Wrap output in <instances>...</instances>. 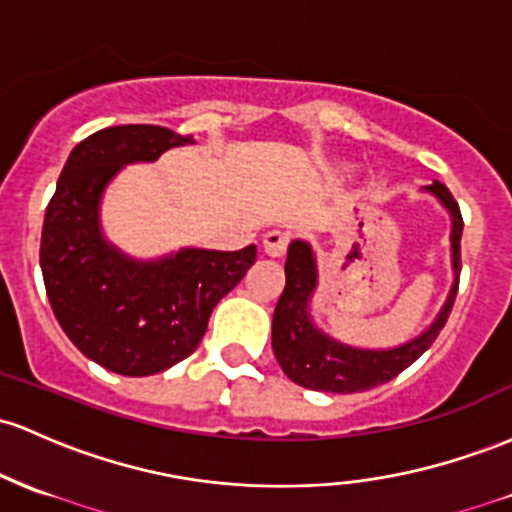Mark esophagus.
I'll list each match as a JSON object with an SVG mask.
<instances>
[{"mask_svg":"<svg viewBox=\"0 0 512 512\" xmlns=\"http://www.w3.org/2000/svg\"><path fill=\"white\" fill-rule=\"evenodd\" d=\"M289 233H282V230H269V233L262 238V250L267 252L269 257H282L289 247Z\"/></svg>","mask_w":512,"mask_h":512,"instance_id":"obj_1","label":"esophagus"}]
</instances>
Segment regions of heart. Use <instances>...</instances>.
<instances>
[{"mask_svg": "<svg viewBox=\"0 0 512 512\" xmlns=\"http://www.w3.org/2000/svg\"><path fill=\"white\" fill-rule=\"evenodd\" d=\"M340 170H347V167H345V165H342V167H340Z\"/></svg>", "mask_w": 512, "mask_h": 512, "instance_id": "obj_1", "label": "heart"}]
</instances>
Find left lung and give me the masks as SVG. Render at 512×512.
Instances as JSON below:
<instances>
[{
  "label": "left lung",
  "mask_w": 512,
  "mask_h": 512,
  "mask_svg": "<svg viewBox=\"0 0 512 512\" xmlns=\"http://www.w3.org/2000/svg\"><path fill=\"white\" fill-rule=\"evenodd\" d=\"M423 192L435 196L452 218L449 245H452L454 282L449 286L447 301L442 303L435 320L423 333L403 342V345L386 347V350H367V347L347 345V342L325 335L308 313L318 286L316 255H313L311 245L303 243V240H294L289 245L284 265L286 286L272 318V350L279 367L294 384L325 393L369 391L411 367L445 328L454 296H457L459 272H462V260H459L462 245L459 243H462L464 223L459 204L445 184L432 182Z\"/></svg>",
  "instance_id": "8db88e82"
}]
</instances>
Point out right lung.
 Here are the masks:
<instances>
[{"label":"right lung","instance_id":"1","mask_svg":"<svg viewBox=\"0 0 512 512\" xmlns=\"http://www.w3.org/2000/svg\"><path fill=\"white\" fill-rule=\"evenodd\" d=\"M162 126H111L72 148L41 235L48 301L72 345L109 372L150 376L199 347L216 303L255 265L257 247H182L136 260L101 233V196L133 162L192 145Z\"/></svg>","mask_w":512,"mask_h":512}]
</instances>
